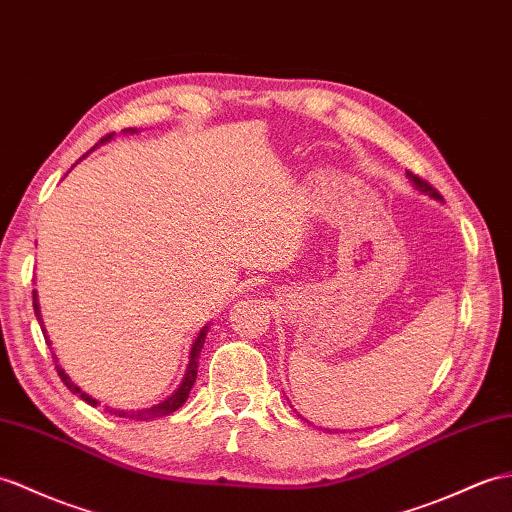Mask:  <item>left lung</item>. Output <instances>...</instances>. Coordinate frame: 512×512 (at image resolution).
Returning <instances> with one entry per match:
<instances>
[{
    "mask_svg": "<svg viewBox=\"0 0 512 512\" xmlns=\"http://www.w3.org/2000/svg\"><path fill=\"white\" fill-rule=\"evenodd\" d=\"M408 174V178H410V181H412V185L414 187H417L419 189V192H423V194H430L434 200H443V196L441 194H438L436 192V189L430 185V183H427V181H423V178L421 176H417V174H412V172H406ZM307 421V419H305ZM325 432H331L329 430V427H325Z\"/></svg>",
    "mask_w": 512,
    "mask_h": 512,
    "instance_id": "1",
    "label": "left lung"
}]
</instances>
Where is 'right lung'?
Here are the masks:
<instances>
[{
	"mask_svg": "<svg viewBox=\"0 0 512 512\" xmlns=\"http://www.w3.org/2000/svg\"><path fill=\"white\" fill-rule=\"evenodd\" d=\"M126 133H137V130H126ZM111 137H113V135H106V137H102V139H100V144H104V141H109ZM32 301H34V314H37L39 323H41V310H39V301H37V290L32 292ZM41 329H43V327H41ZM207 331H209V327H202V329H200V334H198V338L194 340V344H192V351H189V364H187L185 377H183L181 386H178V388L174 390V395H170V397L165 399V401L157 403V406L144 408V410H117V408H109V406H106V410H109L111 414H115V417L135 419V421H152V419H159V417H168V414H172L174 410L181 408L183 403L187 401V397H189V390H192V386H194V382H196V375H198V358H200V349H202V344H205ZM43 334H45V329H43ZM47 342H50V340H47ZM54 362H58V360L54 358ZM56 373H58V377L63 379V384H65L71 392H74V395H78L82 401H87L89 406H98V401H95L93 397H89L85 390H80L74 382H71L69 375H67V373L63 371V368L58 366V364H56Z\"/></svg>",
	"mask_w": 512,
	"mask_h": 512,
	"instance_id": "1",
	"label": "right lung"
}]
</instances>
